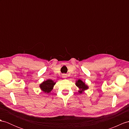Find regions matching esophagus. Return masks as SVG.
Instances as JSON below:
<instances>
[{
  "label": "esophagus",
  "mask_w": 129,
  "mask_h": 129,
  "mask_svg": "<svg viewBox=\"0 0 129 129\" xmlns=\"http://www.w3.org/2000/svg\"><path fill=\"white\" fill-rule=\"evenodd\" d=\"M67 77V74H62V78H66Z\"/></svg>",
  "instance_id": "obj_1"
}]
</instances>
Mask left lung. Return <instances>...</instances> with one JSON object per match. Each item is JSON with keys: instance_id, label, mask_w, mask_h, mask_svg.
<instances>
[{"instance_id": "left-lung-1", "label": "left lung", "mask_w": 129, "mask_h": 129, "mask_svg": "<svg viewBox=\"0 0 129 129\" xmlns=\"http://www.w3.org/2000/svg\"><path fill=\"white\" fill-rule=\"evenodd\" d=\"M75 85H76V86L79 89L78 90V92H79V93H83L85 90L89 89V86L80 79H78V80L76 81V82H75Z\"/></svg>"}]
</instances>
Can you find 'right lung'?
Here are the masks:
<instances>
[{
  "label": "right lung",
  "instance_id": "1",
  "mask_svg": "<svg viewBox=\"0 0 129 129\" xmlns=\"http://www.w3.org/2000/svg\"><path fill=\"white\" fill-rule=\"evenodd\" d=\"M56 84V82L51 79H48L45 81H44L43 83H41L39 85L41 90L46 93H49L53 89L54 85Z\"/></svg>",
  "mask_w": 129,
  "mask_h": 129
}]
</instances>
